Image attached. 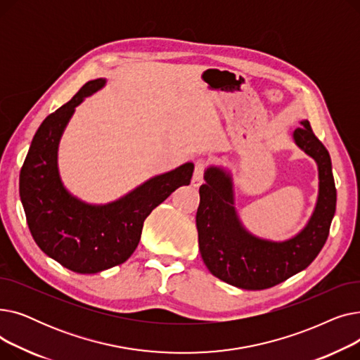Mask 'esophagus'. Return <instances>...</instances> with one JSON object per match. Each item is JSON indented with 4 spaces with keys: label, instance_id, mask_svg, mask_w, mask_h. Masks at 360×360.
I'll return each instance as SVG.
<instances>
[{
    "label": "esophagus",
    "instance_id": "esophagus-1",
    "mask_svg": "<svg viewBox=\"0 0 360 360\" xmlns=\"http://www.w3.org/2000/svg\"><path fill=\"white\" fill-rule=\"evenodd\" d=\"M204 169H205V162L204 160H197L195 162V169H194V175H193V179H191V184L194 186H200L202 184Z\"/></svg>",
    "mask_w": 360,
    "mask_h": 360
}]
</instances>
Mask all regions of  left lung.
Returning a JSON list of instances; mask_svg holds the SVG:
<instances>
[{
  "label": "left lung",
  "mask_w": 360,
  "mask_h": 360,
  "mask_svg": "<svg viewBox=\"0 0 360 360\" xmlns=\"http://www.w3.org/2000/svg\"><path fill=\"white\" fill-rule=\"evenodd\" d=\"M292 137L318 167V195L314 212L296 235L285 240L259 238L245 228L235 207V184L229 169L210 165L204 170L197 210L198 245L209 271L229 285L262 290L305 270L323 250L335 213L337 193L327 148L312 132L308 120Z\"/></svg>",
  "instance_id": "left-lung-1"
}]
</instances>
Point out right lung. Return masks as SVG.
Returning <instances> with one entry per match:
<instances>
[{
	"label": "right lung",
	"mask_w": 360,
	"mask_h": 360,
	"mask_svg": "<svg viewBox=\"0 0 360 360\" xmlns=\"http://www.w3.org/2000/svg\"><path fill=\"white\" fill-rule=\"evenodd\" d=\"M105 86L106 79L87 82L70 102L46 117L20 170V198L37 247L80 274L125 262L137 248L147 216L176 188L190 185L194 172V163L186 162L106 204L87 202L71 194L60 175V141L75 108Z\"/></svg>",
	"instance_id": "1"
}]
</instances>
